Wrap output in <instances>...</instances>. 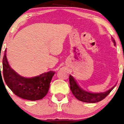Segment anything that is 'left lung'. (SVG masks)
Listing matches in <instances>:
<instances>
[{
    "label": "left lung",
    "mask_w": 124,
    "mask_h": 124,
    "mask_svg": "<svg viewBox=\"0 0 124 124\" xmlns=\"http://www.w3.org/2000/svg\"><path fill=\"white\" fill-rule=\"evenodd\" d=\"M112 39L114 43V45L115 46V41L113 38H112ZM69 80L70 89H71L72 94L75 96V97L78 100L83 101V102H89V103H95V102L102 100L104 98H106L109 94L110 92L114 89V87L116 85H115L112 88L106 92L93 93V92L86 91L85 90L83 89L81 87H80L76 80L71 75H70Z\"/></svg>",
    "instance_id": "8db88e82"
}]
</instances>
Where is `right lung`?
Wrapping results in <instances>:
<instances>
[{
    "label": "right lung",
    "instance_id": "right-lung-1",
    "mask_svg": "<svg viewBox=\"0 0 124 124\" xmlns=\"http://www.w3.org/2000/svg\"><path fill=\"white\" fill-rule=\"evenodd\" d=\"M54 73V71H50L35 77H23L10 67L7 57V50L5 51L3 57L5 82L15 95L23 99L37 101L43 98L48 92L50 83ZM0 76H2L1 71Z\"/></svg>",
    "mask_w": 124,
    "mask_h": 124
}]
</instances>
